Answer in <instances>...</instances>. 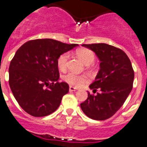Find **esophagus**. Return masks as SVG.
I'll list each match as a JSON object with an SVG mask.
<instances>
[{
  "label": "esophagus",
  "instance_id": "obj_1",
  "mask_svg": "<svg viewBox=\"0 0 147 147\" xmlns=\"http://www.w3.org/2000/svg\"><path fill=\"white\" fill-rule=\"evenodd\" d=\"M77 90L76 88H74V87H71V86H70L69 87V90L70 91H76V90Z\"/></svg>",
  "mask_w": 147,
  "mask_h": 147
}]
</instances>
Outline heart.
<instances>
[{"mask_svg": "<svg viewBox=\"0 0 147 147\" xmlns=\"http://www.w3.org/2000/svg\"><path fill=\"white\" fill-rule=\"evenodd\" d=\"M76 54L86 65H90L94 60L95 56L92 51L87 48H81L76 51ZM69 55L68 53H63L58 57L57 59V67L60 71H65L67 69ZM63 80L70 85L80 88L88 82V76L85 75H78L75 72H69L63 76Z\"/></svg>", "mask_w": 147, "mask_h": 147, "instance_id": "heart-1", "label": "heart"}]
</instances>
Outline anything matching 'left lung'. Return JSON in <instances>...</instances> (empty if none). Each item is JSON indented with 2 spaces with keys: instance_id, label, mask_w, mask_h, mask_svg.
I'll return each mask as SVG.
<instances>
[{
  "instance_id": "8db88e82",
  "label": "left lung",
  "mask_w": 147,
  "mask_h": 147,
  "mask_svg": "<svg viewBox=\"0 0 147 147\" xmlns=\"http://www.w3.org/2000/svg\"><path fill=\"white\" fill-rule=\"evenodd\" d=\"M96 53L100 70L89 86L96 95L88 92V99L81 103L86 115L94 120H106L122 107L133 88L134 72L131 63L122 50L107 44L82 45Z\"/></svg>"
}]
</instances>
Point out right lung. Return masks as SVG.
<instances>
[{
	"mask_svg": "<svg viewBox=\"0 0 147 147\" xmlns=\"http://www.w3.org/2000/svg\"><path fill=\"white\" fill-rule=\"evenodd\" d=\"M76 46L53 39H35L16 52L9 64V84L19 105L29 115L47 116L59 107L69 87L58 82L57 59Z\"/></svg>",
	"mask_w": 147,
	"mask_h": 147,
	"instance_id": "add662e5",
	"label": "right lung"
}]
</instances>
